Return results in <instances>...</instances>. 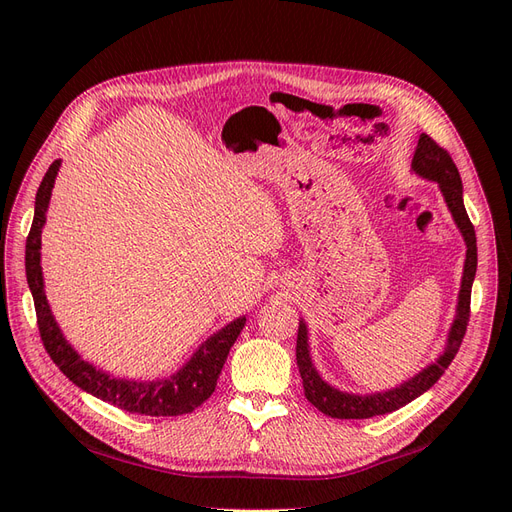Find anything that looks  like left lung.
<instances>
[{
    "label": "left lung",
    "instance_id": "8db88e82",
    "mask_svg": "<svg viewBox=\"0 0 512 512\" xmlns=\"http://www.w3.org/2000/svg\"><path fill=\"white\" fill-rule=\"evenodd\" d=\"M412 170L423 179L436 181L440 185L446 207L453 213V220L461 230L463 241H466V247H468L466 265H463L459 301H457V316L453 320L451 331H448L446 348L436 363L427 365L423 371H418L414 378L395 386L391 391L371 393V395H352V393L337 391L318 376L316 367L312 365V356H309L307 327L301 320L299 333H297V365H299V374L303 378L305 397L309 404L316 406L322 414H327L331 418H371V416L389 414L404 408L412 399L429 391L431 386L442 378L446 367L455 359V354L463 342V335H466V329H468L472 282L476 275V232L468 218L466 207H463V185H461L459 170L451 158V153L442 149L427 134H421V138H418V145L412 158Z\"/></svg>",
    "mask_w": 512,
    "mask_h": 512
}]
</instances>
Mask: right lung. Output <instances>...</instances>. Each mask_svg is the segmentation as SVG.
Instances as JSON below:
<instances>
[{
    "instance_id": "right-lung-1",
    "label": "right lung",
    "mask_w": 512,
    "mask_h": 512,
    "mask_svg": "<svg viewBox=\"0 0 512 512\" xmlns=\"http://www.w3.org/2000/svg\"><path fill=\"white\" fill-rule=\"evenodd\" d=\"M59 164L61 162L55 160L49 166V170H46V175L40 183L36 194L34 222L25 243L27 284L34 297L38 331L46 352H49L53 363L64 371V376L79 386V389L106 401V404H113L115 408L145 416H179L194 412L200 404H205L215 391V384H218V378L222 374L226 356L232 344L237 342L241 329L245 327V316L232 320L224 329L213 333L207 342L194 352L192 359L185 363L177 374L166 380L134 382L113 378L108 376L106 371L96 369L94 365L83 361L79 352L66 342L64 333L59 331L57 322L51 314L49 301H46L44 294L40 267L42 226L46 222V209H49L51 190L55 185Z\"/></svg>"
}]
</instances>
